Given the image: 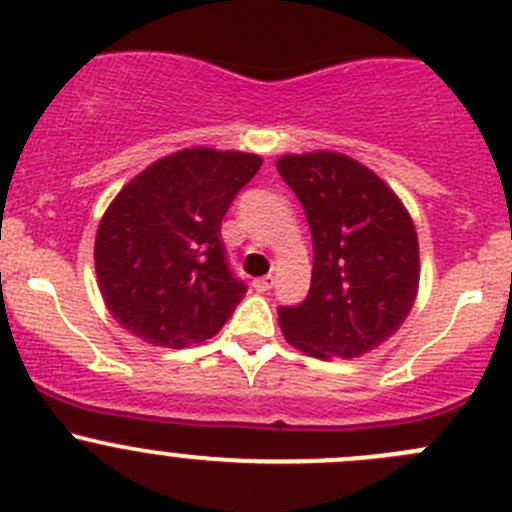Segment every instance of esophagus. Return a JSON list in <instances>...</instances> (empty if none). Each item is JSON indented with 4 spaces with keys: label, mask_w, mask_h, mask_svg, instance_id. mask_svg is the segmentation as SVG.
<instances>
[{
    "label": "esophagus",
    "mask_w": 512,
    "mask_h": 512,
    "mask_svg": "<svg viewBox=\"0 0 512 512\" xmlns=\"http://www.w3.org/2000/svg\"><path fill=\"white\" fill-rule=\"evenodd\" d=\"M252 287H255L257 292H267V289H272V287H275V277H272V275L257 277V280L252 282Z\"/></svg>",
    "instance_id": "1"
}]
</instances>
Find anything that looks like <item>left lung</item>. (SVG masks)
Listing matches in <instances>:
<instances>
[{
	"instance_id": "obj_1",
	"label": "left lung",
	"mask_w": 512,
	"mask_h": 512,
	"mask_svg": "<svg viewBox=\"0 0 512 512\" xmlns=\"http://www.w3.org/2000/svg\"><path fill=\"white\" fill-rule=\"evenodd\" d=\"M314 242L309 294L280 307L282 334L317 359H354L391 337L418 294V237L399 195L359 160L314 151L277 160Z\"/></svg>"
}]
</instances>
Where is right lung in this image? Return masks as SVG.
Returning a JSON list of instances; mask_svg holds the SVG:
<instances>
[{
  "instance_id": "obj_1",
  "label": "right lung",
  "mask_w": 512,
  "mask_h": 512,
  "mask_svg": "<svg viewBox=\"0 0 512 512\" xmlns=\"http://www.w3.org/2000/svg\"><path fill=\"white\" fill-rule=\"evenodd\" d=\"M262 158L195 146L128 180L98 223L101 297L123 329L153 347L185 349L215 337L245 297L220 223Z\"/></svg>"
}]
</instances>
